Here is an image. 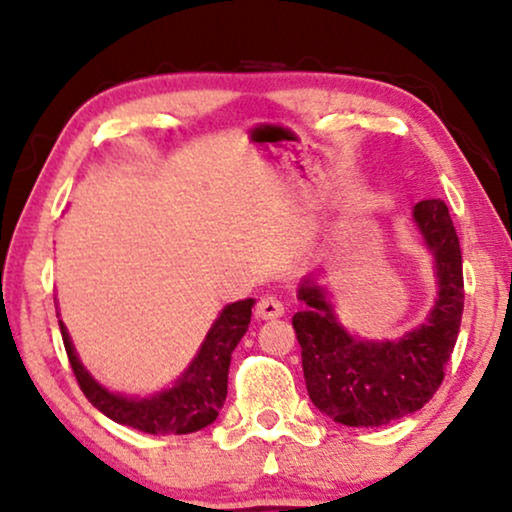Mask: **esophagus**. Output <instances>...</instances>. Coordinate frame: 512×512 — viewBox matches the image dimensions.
I'll return each mask as SVG.
<instances>
[{
  "instance_id": "obj_1",
  "label": "esophagus",
  "mask_w": 512,
  "mask_h": 512,
  "mask_svg": "<svg viewBox=\"0 0 512 512\" xmlns=\"http://www.w3.org/2000/svg\"><path fill=\"white\" fill-rule=\"evenodd\" d=\"M282 314H284V305H282V300L275 296H263L256 303L258 319H277V317H282Z\"/></svg>"
}]
</instances>
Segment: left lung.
I'll list each match as a JSON object with an SVG mask.
<instances>
[{
	"instance_id": "left-lung-1",
	"label": "left lung",
	"mask_w": 512,
	"mask_h": 512,
	"mask_svg": "<svg viewBox=\"0 0 512 512\" xmlns=\"http://www.w3.org/2000/svg\"><path fill=\"white\" fill-rule=\"evenodd\" d=\"M415 221L436 258L440 293L429 319L394 342L356 340L333 317L314 284L300 286L305 310L293 314L307 394L345 426H382L417 412L445 380L464 314V270L457 230L443 200L415 205Z\"/></svg>"
}]
</instances>
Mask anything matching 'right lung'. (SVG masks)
I'll list each match as a JSON object with an SVG mask.
<instances>
[{
    "instance_id": "1",
    "label": "right lung",
    "mask_w": 512,
    "mask_h": 512,
    "mask_svg": "<svg viewBox=\"0 0 512 512\" xmlns=\"http://www.w3.org/2000/svg\"><path fill=\"white\" fill-rule=\"evenodd\" d=\"M251 305L254 300H240L223 307L219 319L214 321L212 331L207 333L198 356H195L184 377L172 389L151 398H125L109 394L100 387L88 370L76 359L72 342L60 321L62 342H65L69 363L74 377L90 403L102 415L132 429L153 433V436H170V433H193L205 429L219 417L228 394V368L230 356L242 335L247 333L251 321Z\"/></svg>"
}]
</instances>
